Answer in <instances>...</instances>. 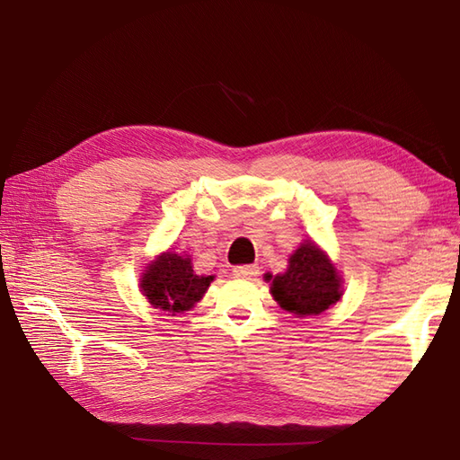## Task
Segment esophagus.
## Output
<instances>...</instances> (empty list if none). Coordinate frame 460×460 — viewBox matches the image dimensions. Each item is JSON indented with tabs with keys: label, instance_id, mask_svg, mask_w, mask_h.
Wrapping results in <instances>:
<instances>
[{
	"label": "esophagus",
	"instance_id": "34e87169",
	"mask_svg": "<svg viewBox=\"0 0 460 460\" xmlns=\"http://www.w3.org/2000/svg\"><path fill=\"white\" fill-rule=\"evenodd\" d=\"M233 274L237 276V279H254V276H259V266L256 264H241V266H234Z\"/></svg>",
	"mask_w": 460,
	"mask_h": 460
}]
</instances>
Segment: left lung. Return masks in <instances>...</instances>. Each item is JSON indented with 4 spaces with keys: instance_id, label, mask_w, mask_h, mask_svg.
I'll use <instances>...</instances> for the list:
<instances>
[{
    "instance_id": "1",
    "label": "left lung",
    "mask_w": 460,
    "mask_h": 460,
    "mask_svg": "<svg viewBox=\"0 0 460 460\" xmlns=\"http://www.w3.org/2000/svg\"><path fill=\"white\" fill-rule=\"evenodd\" d=\"M272 276H266L270 280ZM274 300L296 315H317L339 302L341 279L333 264L312 241H305L290 256L284 274L272 279Z\"/></svg>"
}]
</instances>
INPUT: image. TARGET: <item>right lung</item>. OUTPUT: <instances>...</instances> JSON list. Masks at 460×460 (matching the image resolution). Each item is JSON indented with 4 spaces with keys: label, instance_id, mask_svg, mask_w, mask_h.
I'll use <instances>...</instances> for the list:
<instances>
[{
    "label": "right lung",
    "instance_id": "obj_1",
    "mask_svg": "<svg viewBox=\"0 0 460 460\" xmlns=\"http://www.w3.org/2000/svg\"><path fill=\"white\" fill-rule=\"evenodd\" d=\"M213 276H198L191 261L166 252L148 266L141 280L146 300L168 314L186 312L206 294Z\"/></svg>",
    "mask_w": 460,
    "mask_h": 460
}]
</instances>
